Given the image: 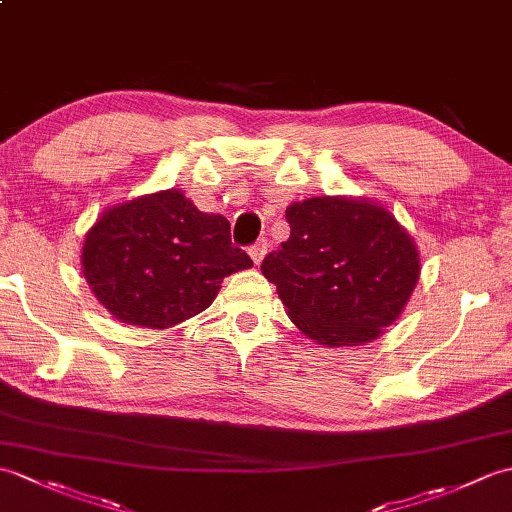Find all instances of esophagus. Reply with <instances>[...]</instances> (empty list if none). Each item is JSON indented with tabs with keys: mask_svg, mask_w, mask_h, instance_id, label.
<instances>
[{
	"mask_svg": "<svg viewBox=\"0 0 512 512\" xmlns=\"http://www.w3.org/2000/svg\"><path fill=\"white\" fill-rule=\"evenodd\" d=\"M266 253H268V242L266 240H259L257 244H253L251 248H248V255H251L255 266L261 264V259L266 257Z\"/></svg>",
	"mask_w": 512,
	"mask_h": 512,
	"instance_id": "1",
	"label": "esophagus"
}]
</instances>
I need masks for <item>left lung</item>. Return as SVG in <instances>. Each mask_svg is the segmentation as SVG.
I'll return each instance as SVG.
<instances>
[{"label":"left lung","mask_w":512,"mask_h":512,"mask_svg":"<svg viewBox=\"0 0 512 512\" xmlns=\"http://www.w3.org/2000/svg\"><path fill=\"white\" fill-rule=\"evenodd\" d=\"M288 242L261 264L292 323L323 347L373 342L401 316L421 275L419 248L368 198L314 196L285 209Z\"/></svg>","instance_id":"left-lung-1"}]
</instances>
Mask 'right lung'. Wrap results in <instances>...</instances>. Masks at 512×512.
I'll use <instances>...</instances> for the list:
<instances>
[{
    "label": "right lung",
    "instance_id": "right-lung-1",
    "mask_svg": "<svg viewBox=\"0 0 512 512\" xmlns=\"http://www.w3.org/2000/svg\"><path fill=\"white\" fill-rule=\"evenodd\" d=\"M82 275L126 325L170 329L205 312L224 277L253 266L231 244V224L178 189L104 209L82 242Z\"/></svg>",
    "mask_w": 512,
    "mask_h": 512
}]
</instances>
